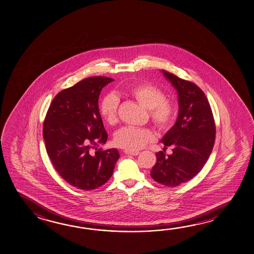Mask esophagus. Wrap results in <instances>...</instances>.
<instances>
[{"instance_id":"obj_1","label":"esophagus","mask_w":254,"mask_h":254,"mask_svg":"<svg viewBox=\"0 0 254 254\" xmlns=\"http://www.w3.org/2000/svg\"><path fill=\"white\" fill-rule=\"evenodd\" d=\"M124 152H125L126 154H127V155L136 156L139 154V151H127L126 150Z\"/></svg>"}]
</instances>
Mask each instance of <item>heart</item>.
Here are the masks:
<instances>
[{
	"mask_svg": "<svg viewBox=\"0 0 254 254\" xmlns=\"http://www.w3.org/2000/svg\"><path fill=\"white\" fill-rule=\"evenodd\" d=\"M128 93L141 106L149 110L151 121L160 129L169 127L175 115L174 103L165 98L162 90L151 84H140L130 87ZM119 102L115 96L107 95L100 104V114L109 125L118 122ZM155 133L150 128L126 127L117 131L114 142L127 151H136L154 140Z\"/></svg>",
	"mask_w": 254,
	"mask_h": 254,
	"instance_id": "heart-1",
	"label": "heart"
}]
</instances>
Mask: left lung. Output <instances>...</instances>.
Returning a JSON list of instances; mask_svg holds the SVG:
<instances>
[{
  "label": "left lung",
  "instance_id": "8db88e82",
  "mask_svg": "<svg viewBox=\"0 0 254 254\" xmlns=\"http://www.w3.org/2000/svg\"><path fill=\"white\" fill-rule=\"evenodd\" d=\"M178 91V119L161 142L163 151L156 153L157 161L151 177L166 187L189 181L203 168L213 149L216 127L208 99L199 86L172 73L161 70ZM167 146L173 153L165 154Z\"/></svg>",
  "mask_w": 254,
  "mask_h": 254
}]
</instances>
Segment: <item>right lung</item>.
<instances>
[{
    "instance_id": "right-lung-1",
    "label": "right lung",
    "mask_w": 254,
    "mask_h": 254,
    "mask_svg": "<svg viewBox=\"0 0 254 254\" xmlns=\"http://www.w3.org/2000/svg\"><path fill=\"white\" fill-rule=\"evenodd\" d=\"M112 81L92 76L63 90L54 97L44 121L43 136L54 169L81 190L104 185L120 158L117 149H97L108 138L99 112V95Z\"/></svg>"
}]
</instances>
